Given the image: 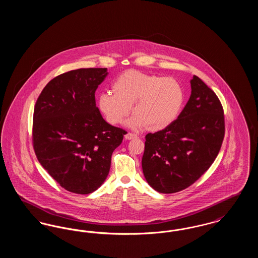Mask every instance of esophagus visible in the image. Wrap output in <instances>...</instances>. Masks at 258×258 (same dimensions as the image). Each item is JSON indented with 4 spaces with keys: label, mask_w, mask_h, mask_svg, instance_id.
Segmentation results:
<instances>
[{
    "label": "esophagus",
    "mask_w": 258,
    "mask_h": 258,
    "mask_svg": "<svg viewBox=\"0 0 258 258\" xmlns=\"http://www.w3.org/2000/svg\"><path fill=\"white\" fill-rule=\"evenodd\" d=\"M137 137H138L137 135H135V134H131V133H127V134L124 135V139L125 140H132V139H135V138H137Z\"/></svg>",
    "instance_id": "1"
}]
</instances>
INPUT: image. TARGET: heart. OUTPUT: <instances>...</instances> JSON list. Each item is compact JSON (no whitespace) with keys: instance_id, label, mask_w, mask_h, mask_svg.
<instances>
[{"instance_id":"obj_1","label":"heart","mask_w":258,"mask_h":258,"mask_svg":"<svg viewBox=\"0 0 258 258\" xmlns=\"http://www.w3.org/2000/svg\"><path fill=\"white\" fill-rule=\"evenodd\" d=\"M114 95L98 96V107L105 120L120 124L131 113L126 126L151 132L166 128L178 118L184 105V88L173 77H161L138 71L120 74L111 84Z\"/></svg>"}]
</instances>
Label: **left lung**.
<instances>
[{"label":"left lung","mask_w":258,"mask_h":258,"mask_svg":"<svg viewBox=\"0 0 258 258\" xmlns=\"http://www.w3.org/2000/svg\"><path fill=\"white\" fill-rule=\"evenodd\" d=\"M190 88L178 119L145 137L142 170L148 184L161 194H174L194 184L216 160L223 140L220 99L197 75Z\"/></svg>","instance_id":"obj_1"}]
</instances>
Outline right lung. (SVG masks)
<instances>
[{"label": "right lung", "instance_id": "1", "mask_svg": "<svg viewBox=\"0 0 258 258\" xmlns=\"http://www.w3.org/2000/svg\"><path fill=\"white\" fill-rule=\"evenodd\" d=\"M107 69H78L53 78L37 98L33 140L37 160L67 190L89 195L106 180L125 132L111 125L95 93Z\"/></svg>", "mask_w": 258, "mask_h": 258}]
</instances>
